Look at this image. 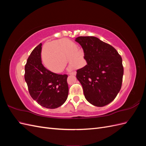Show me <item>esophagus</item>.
Here are the masks:
<instances>
[{
    "instance_id": "34e87169",
    "label": "esophagus",
    "mask_w": 146,
    "mask_h": 146,
    "mask_svg": "<svg viewBox=\"0 0 146 146\" xmlns=\"http://www.w3.org/2000/svg\"><path fill=\"white\" fill-rule=\"evenodd\" d=\"M76 71H72V72H70L69 74L70 75H76Z\"/></svg>"
}]
</instances>
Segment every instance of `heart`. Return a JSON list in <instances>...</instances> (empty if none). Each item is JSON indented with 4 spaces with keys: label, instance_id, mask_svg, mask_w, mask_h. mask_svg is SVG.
I'll use <instances>...</instances> for the list:
<instances>
[{
    "label": "heart",
    "instance_id": "obj_1",
    "mask_svg": "<svg viewBox=\"0 0 146 146\" xmlns=\"http://www.w3.org/2000/svg\"><path fill=\"white\" fill-rule=\"evenodd\" d=\"M76 46L68 39H62L53 43L52 47H46L43 52V61L47 67L54 72H60L64 68L67 60L71 68L81 62L80 54L74 50Z\"/></svg>",
    "mask_w": 146,
    "mask_h": 146
}]
</instances>
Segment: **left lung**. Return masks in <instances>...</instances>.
<instances>
[{
    "label": "left lung",
    "instance_id": "obj_1",
    "mask_svg": "<svg viewBox=\"0 0 146 146\" xmlns=\"http://www.w3.org/2000/svg\"><path fill=\"white\" fill-rule=\"evenodd\" d=\"M87 64L77 70L76 77L90 104L104 107L116 98L122 86L123 68L117 50L94 36H79Z\"/></svg>",
    "mask_w": 146,
    "mask_h": 146
}]
</instances>
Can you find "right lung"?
<instances>
[{"instance_id": "add662e5", "label": "right lung", "mask_w": 146, "mask_h": 146, "mask_svg": "<svg viewBox=\"0 0 146 146\" xmlns=\"http://www.w3.org/2000/svg\"><path fill=\"white\" fill-rule=\"evenodd\" d=\"M40 43L31 53L25 66V80L31 97L47 108H56L68 98V75L51 72L43 66Z\"/></svg>"}]
</instances>
